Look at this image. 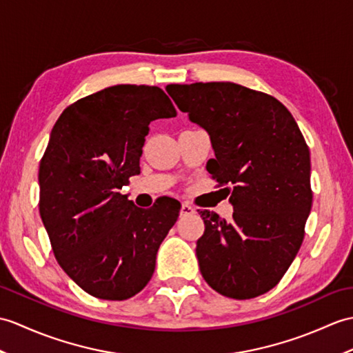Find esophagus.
I'll list each match as a JSON object with an SVG mask.
<instances>
[{
    "label": "esophagus",
    "instance_id": "34e87169",
    "mask_svg": "<svg viewBox=\"0 0 353 353\" xmlns=\"http://www.w3.org/2000/svg\"><path fill=\"white\" fill-rule=\"evenodd\" d=\"M195 214V209L192 206H190L188 203H183L182 204V209H180V215L182 216H188V215H192Z\"/></svg>",
    "mask_w": 353,
    "mask_h": 353
}]
</instances>
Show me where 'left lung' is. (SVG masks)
I'll return each mask as SVG.
<instances>
[{
    "label": "left lung",
    "mask_w": 353,
    "mask_h": 353,
    "mask_svg": "<svg viewBox=\"0 0 353 353\" xmlns=\"http://www.w3.org/2000/svg\"><path fill=\"white\" fill-rule=\"evenodd\" d=\"M168 94L210 137L209 173L230 194L233 219L201 210L200 272L233 299L260 296L296 257L313 204L310 150L290 111L234 83L170 84Z\"/></svg>",
    "instance_id": "1"
}]
</instances>
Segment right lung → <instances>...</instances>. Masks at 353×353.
<instances>
[{
    "mask_svg": "<svg viewBox=\"0 0 353 353\" xmlns=\"http://www.w3.org/2000/svg\"><path fill=\"white\" fill-rule=\"evenodd\" d=\"M159 87L120 84L65 108L39 168V210L59 265L94 298L125 301L154 272L177 200L139 209L120 190L139 174L150 121L176 117Z\"/></svg>",
    "mask_w": 353,
    "mask_h": 353,
    "instance_id": "obj_1",
    "label": "right lung"
}]
</instances>
